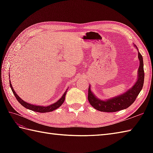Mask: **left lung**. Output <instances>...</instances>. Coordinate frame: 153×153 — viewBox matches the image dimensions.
<instances>
[{
    "label": "left lung",
    "mask_w": 153,
    "mask_h": 153,
    "mask_svg": "<svg viewBox=\"0 0 153 153\" xmlns=\"http://www.w3.org/2000/svg\"><path fill=\"white\" fill-rule=\"evenodd\" d=\"M134 47L137 48L138 51V58L139 60L137 79L136 82L131 88L129 89L122 95L106 100H101L97 98L91 91V85H89L88 90V100L91 105L94 108L98 110L100 112H114L119 111V110L126 109L134 102L143 88L145 78L143 56L139 52L138 48L135 45H134Z\"/></svg>",
    "instance_id": "8db88e82"
}]
</instances>
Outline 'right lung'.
Segmentation results:
<instances>
[{
	"mask_svg": "<svg viewBox=\"0 0 153 153\" xmlns=\"http://www.w3.org/2000/svg\"><path fill=\"white\" fill-rule=\"evenodd\" d=\"M10 76V75H9ZM10 77V76H9ZM10 88L12 91L13 93H14V96L16 97V99L18 100V101L21 104V105L25 107V108H26L29 110H33V111L35 112H41V113H44V112H52L53 111V110L57 109L58 108H59V107L62 105L64 100H65V97H66V94L67 93V91L68 89L66 90V91L64 92V93L63 94V95L61 97V98L60 99H58V100L56 102H54L53 104H52V105H50L48 106H38V105H32V104L30 103H28L27 102L24 101V100H22L20 97H19L17 93L15 92V91L14 90L12 87V85L11 84V82L10 81Z\"/></svg>",
	"mask_w": 153,
	"mask_h": 153,
	"instance_id": "obj_1",
	"label": "right lung"
}]
</instances>
